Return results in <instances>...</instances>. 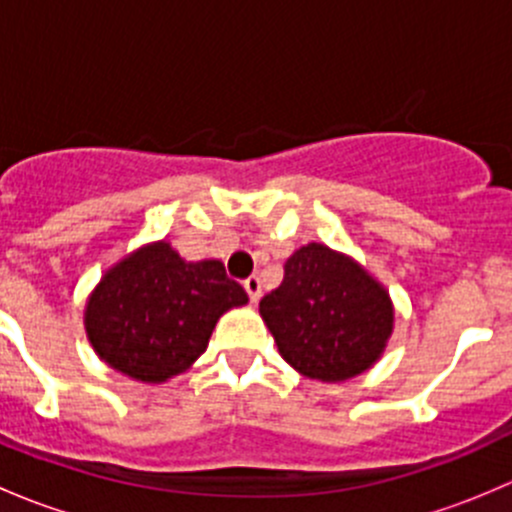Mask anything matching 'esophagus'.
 I'll return each mask as SVG.
<instances>
[{
  "label": "esophagus",
  "instance_id": "esophagus-1",
  "mask_svg": "<svg viewBox=\"0 0 512 512\" xmlns=\"http://www.w3.org/2000/svg\"><path fill=\"white\" fill-rule=\"evenodd\" d=\"M242 287H245V292H247V297H250V302H257V299H260V294H262L260 277L250 275L245 282H242Z\"/></svg>",
  "mask_w": 512,
  "mask_h": 512
}]
</instances>
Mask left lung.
<instances>
[{
  "mask_svg": "<svg viewBox=\"0 0 512 512\" xmlns=\"http://www.w3.org/2000/svg\"><path fill=\"white\" fill-rule=\"evenodd\" d=\"M260 314L287 364L319 381L369 369L394 327L386 289L317 242L285 262L282 285L260 299Z\"/></svg>",
  "mask_w": 512,
  "mask_h": 512,
  "instance_id": "left-lung-1",
  "label": "left lung"
}]
</instances>
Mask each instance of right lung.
Returning a JSON list of instances; mask_svg holds the SVG:
<instances>
[{
  "label": "right lung",
  "instance_id": "obj_1",
  "mask_svg": "<svg viewBox=\"0 0 512 512\" xmlns=\"http://www.w3.org/2000/svg\"><path fill=\"white\" fill-rule=\"evenodd\" d=\"M245 302L223 262H185L156 242L106 272L86 307V332L106 364L158 384L188 369L220 314Z\"/></svg>",
  "mask_w": 512,
  "mask_h": 512
}]
</instances>
